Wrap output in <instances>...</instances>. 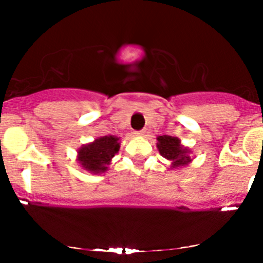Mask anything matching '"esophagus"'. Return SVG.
Returning <instances> with one entry per match:
<instances>
[{
    "label": "esophagus",
    "instance_id": "obj_1",
    "mask_svg": "<svg viewBox=\"0 0 263 263\" xmlns=\"http://www.w3.org/2000/svg\"><path fill=\"white\" fill-rule=\"evenodd\" d=\"M144 134H146V131H144V129H142V131H136L135 136H144Z\"/></svg>",
    "mask_w": 263,
    "mask_h": 263
}]
</instances>
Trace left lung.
Here are the masks:
<instances>
[{"mask_svg": "<svg viewBox=\"0 0 263 263\" xmlns=\"http://www.w3.org/2000/svg\"><path fill=\"white\" fill-rule=\"evenodd\" d=\"M157 141H158L157 148L162 157L172 162V168L183 167L192 162V158L189 156L190 151L180 144V140L178 137L163 135L158 136Z\"/></svg>", "mask_w": 263, "mask_h": 263, "instance_id": "left-lung-1", "label": "left lung"}]
</instances>
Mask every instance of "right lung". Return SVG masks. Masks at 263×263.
<instances>
[{
    "mask_svg": "<svg viewBox=\"0 0 263 263\" xmlns=\"http://www.w3.org/2000/svg\"><path fill=\"white\" fill-rule=\"evenodd\" d=\"M120 149V138L116 136H104L91 143L84 144L78 149V162L84 170L99 174L107 171L111 159Z\"/></svg>",
    "mask_w": 263,
    "mask_h": 263,
    "instance_id": "1",
    "label": "right lung"
}]
</instances>
